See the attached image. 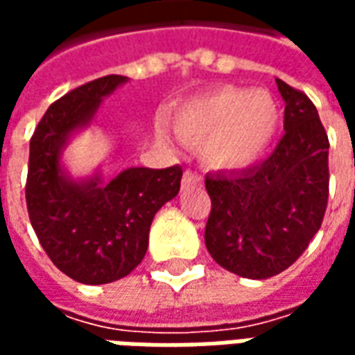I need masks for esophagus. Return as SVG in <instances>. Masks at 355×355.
<instances>
[{"label":"esophagus","instance_id":"obj_1","mask_svg":"<svg viewBox=\"0 0 355 355\" xmlns=\"http://www.w3.org/2000/svg\"><path fill=\"white\" fill-rule=\"evenodd\" d=\"M201 180V175L198 171H192V169H186L184 171V177H182V186H192L196 182H200Z\"/></svg>","mask_w":355,"mask_h":355}]
</instances>
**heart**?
<instances>
[{"instance_id":"b5f03b06","label":"heart","mask_w":355,"mask_h":355,"mask_svg":"<svg viewBox=\"0 0 355 355\" xmlns=\"http://www.w3.org/2000/svg\"><path fill=\"white\" fill-rule=\"evenodd\" d=\"M277 116V104L266 91L220 87L182 104L173 125L186 142H204L201 155L209 165L238 169L262 154Z\"/></svg>"}]
</instances>
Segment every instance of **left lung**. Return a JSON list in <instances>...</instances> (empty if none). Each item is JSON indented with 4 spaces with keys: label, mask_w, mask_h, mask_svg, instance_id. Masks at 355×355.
Listing matches in <instances>:
<instances>
[{
    "label": "left lung",
    "mask_w": 355,
    "mask_h": 355,
    "mask_svg": "<svg viewBox=\"0 0 355 355\" xmlns=\"http://www.w3.org/2000/svg\"><path fill=\"white\" fill-rule=\"evenodd\" d=\"M277 81L285 101L283 137L266 159L205 177L211 213L205 245L232 274L266 279L304 253L329 200V139L313 102Z\"/></svg>",
    "instance_id": "left-lung-1"
}]
</instances>
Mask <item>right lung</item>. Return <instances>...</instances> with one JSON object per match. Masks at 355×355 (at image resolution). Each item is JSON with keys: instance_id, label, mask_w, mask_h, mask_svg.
<instances>
[{"instance_id": "add662e5", "label": "right lung", "mask_w": 355, "mask_h": 355, "mask_svg": "<svg viewBox=\"0 0 355 355\" xmlns=\"http://www.w3.org/2000/svg\"><path fill=\"white\" fill-rule=\"evenodd\" d=\"M127 78L110 73L60 96L30 139L26 207L35 236L53 264L87 285L121 279L148 249L155 213L180 190L182 167H131L106 186L72 182L58 165L66 137L91 121L102 96Z\"/></svg>"}]
</instances>
